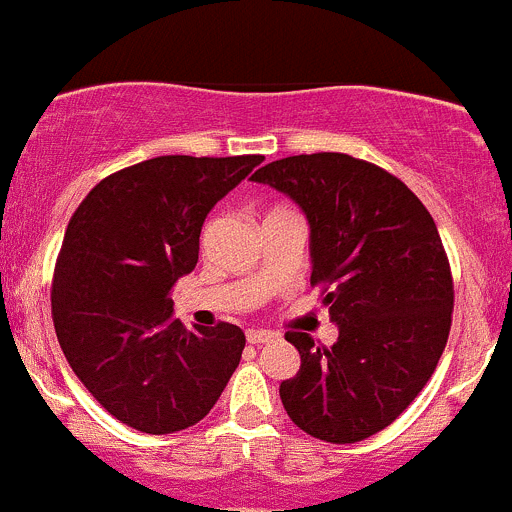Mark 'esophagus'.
Wrapping results in <instances>:
<instances>
[{"mask_svg": "<svg viewBox=\"0 0 512 512\" xmlns=\"http://www.w3.org/2000/svg\"><path fill=\"white\" fill-rule=\"evenodd\" d=\"M246 341H249L251 346H261V343L273 341V333H268V331H254V328H251V331H246Z\"/></svg>", "mask_w": 512, "mask_h": 512, "instance_id": "esophagus-1", "label": "esophagus"}]
</instances>
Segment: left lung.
Listing matches in <instances>:
<instances>
[{"label":"left lung","mask_w":512,"mask_h":512,"mask_svg":"<svg viewBox=\"0 0 512 512\" xmlns=\"http://www.w3.org/2000/svg\"><path fill=\"white\" fill-rule=\"evenodd\" d=\"M251 181L291 196L311 226V283L338 326L331 348L288 331L301 368L281 383L288 418L326 443L391 426L433 376L450 333L453 276L433 216L376 164L301 154Z\"/></svg>","instance_id":"8db88e82"}]
</instances>
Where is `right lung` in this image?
Wrapping results in <instances>:
<instances>
[{"instance_id": "right-lung-1", "label": "right lung", "mask_w": 512, "mask_h": 512, "mask_svg": "<svg viewBox=\"0 0 512 512\" xmlns=\"http://www.w3.org/2000/svg\"><path fill=\"white\" fill-rule=\"evenodd\" d=\"M263 156H156L101 179L74 211L52 281L59 346L86 391L126 426H196L224 393L246 336L174 318L206 214Z\"/></svg>"}]
</instances>
